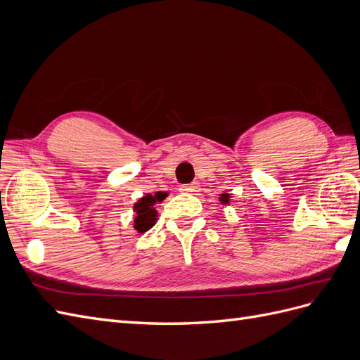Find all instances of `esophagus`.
<instances>
[{"label":"esophagus","mask_w":360,"mask_h":360,"mask_svg":"<svg viewBox=\"0 0 360 360\" xmlns=\"http://www.w3.org/2000/svg\"><path fill=\"white\" fill-rule=\"evenodd\" d=\"M180 189L183 192H197L198 189V184L197 183H188V184H181Z\"/></svg>","instance_id":"1"}]
</instances>
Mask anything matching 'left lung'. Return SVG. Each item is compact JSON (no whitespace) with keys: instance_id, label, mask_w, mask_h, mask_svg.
Instances as JSON below:
<instances>
[{"instance_id":"left-lung-1","label":"left lung","mask_w":360,"mask_h":360,"mask_svg":"<svg viewBox=\"0 0 360 360\" xmlns=\"http://www.w3.org/2000/svg\"><path fill=\"white\" fill-rule=\"evenodd\" d=\"M228 198H230V197H228V193H224V195H221V201H222L224 204H226V202H228Z\"/></svg>"}]
</instances>
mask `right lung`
I'll return each instance as SVG.
<instances>
[{
    "mask_svg": "<svg viewBox=\"0 0 360 360\" xmlns=\"http://www.w3.org/2000/svg\"><path fill=\"white\" fill-rule=\"evenodd\" d=\"M162 197L160 195H147V197L141 198L136 204H135V212H136V217H135V228L139 233H146L148 231L151 226L156 224V209L155 204L156 201H160Z\"/></svg>",
    "mask_w": 360,
    "mask_h": 360,
    "instance_id": "right-lung-1",
    "label": "right lung"
}]
</instances>
